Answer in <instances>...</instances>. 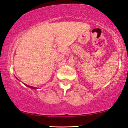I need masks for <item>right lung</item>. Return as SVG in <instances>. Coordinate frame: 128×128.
<instances>
[{"label": "right lung", "instance_id": "obj_1", "mask_svg": "<svg viewBox=\"0 0 128 128\" xmlns=\"http://www.w3.org/2000/svg\"><path fill=\"white\" fill-rule=\"evenodd\" d=\"M18 79V78H17ZM25 84L26 86H27V87H30V88H32V89H37V88L36 87H32V86H28V85H27V84Z\"/></svg>", "mask_w": 128, "mask_h": 128}]
</instances>
